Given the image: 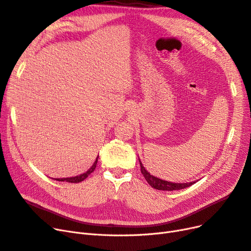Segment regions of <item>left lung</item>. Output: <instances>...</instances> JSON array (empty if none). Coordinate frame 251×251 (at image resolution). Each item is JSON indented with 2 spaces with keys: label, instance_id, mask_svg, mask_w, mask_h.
Segmentation results:
<instances>
[{
  "label": "left lung",
  "instance_id": "left-lung-1",
  "mask_svg": "<svg viewBox=\"0 0 251 251\" xmlns=\"http://www.w3.org/2000/svg\"><path fill=\"white\" fill-rule=\"evenodd\" d=\"M138 159H139V157H138ZM139 163H140V167H141V174L143 175L145 179L148 180V183L152 188L157 189V190H163V191H174V190L185 189V188H188L190 186H192L193 184H195V181H190V183H172V181L159 178L157 176L151 175L150 172L145 169L140 159H139Z\"/></svg>",
  "mask_w": 251,
  "mask_h": 251
}]
</instances>
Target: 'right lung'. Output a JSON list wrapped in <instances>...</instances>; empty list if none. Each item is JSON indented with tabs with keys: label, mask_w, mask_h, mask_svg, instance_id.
<instances>
[{
	"label": "right lung",
	"mask_w": 251,
	"mask_h": 251,
	"mask_svg": "<svg viewBox=\"0 0 251 251\" xmlns=\"http://www.w3.org/2000/svg\"><path fill=\"white\" fill-rule=\"evenodd\" d=\"M98 159H99V155L97 157V160L94 161L93 165H92L87 171L84 172V174H82V175H79V176H72V177H62V178H55V179L58 180V181H67V183H74V184L80 183V181L84 180L85 178H87V176H88L89 175H91L92 172L94 171V169H96L97 163H98Z\"/></svg>",
	"instance_id": "add662e5"
}]
</instances>
